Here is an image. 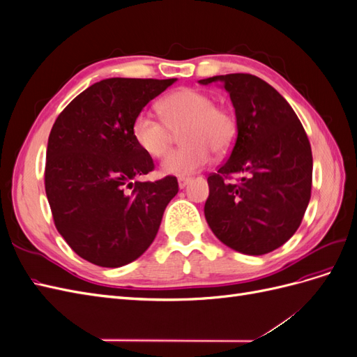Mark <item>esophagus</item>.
<instances>
[{
    "mask_svg": "<svg viewBox=\"0 0 357 357\" xmlns=\"http://www.w3.org/2000/svg\"><path fill=\"white\" fill-rule=\"evenodd\" d=\"M190 181H192L190 177H178V188L180 189H185Z\"/></svg>",
    "mask_w": 357,
    "mask_h": 357,
    "instance_id": "obj_1",
    "label": "esophagus"
}]
</instances>
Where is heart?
<instances>
[{"label": "heart", "mask_w": 357, "mask_h": 357, "mask_svg": "<svg viewBox=\"0 0 357 357\" xmlns=\"http://www.w3.org/2000/svg\"><path fill=\"white\" fill-rule=\"evenodd\" d=\"M160 113L164 121L149 110L139 112L131 132L147 156L162 158L174 142V134L182 131L183 146L162 162L164 174L188 176L197 172L210 162L211 150L219 155L226 153L235 143V117L215 107L208 93L192 88L178 89L160 101Z\"/></svg>", "instance_id": "b5f03b06"}]
</instances>
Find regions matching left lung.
<instances>
[{
    "instance_id": "8db88e82",
    "label": "left lung",
    "mask_w": 357,
    "mask_h": 357,
    "mask_svg": "<svg viewBox=\"0 0 357 357\" xmlns=\"http://www.w3.org/2000/svg\"><path fill=\"white\" fill-rule=\"evenodd\" d=\"M199 83H222L236 117L229 159L207 178L205 219L213 234L235 252H273L296 232L308 207V137L289 102L256 75H214ZM235 172L246 174L236 185L225 181Z\"/></svg>"
}]
</instances>
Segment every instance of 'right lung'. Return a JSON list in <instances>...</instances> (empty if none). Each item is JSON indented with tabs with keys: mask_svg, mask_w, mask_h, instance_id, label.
<instances>
[{
	"mask_svg": "<svg viewBox=\"0 0 357 357\" xmlns=\"http://www.w3.org/2000/svg\"><path fill=\"white\" fill-rule=\"evenodd\" d=\"M177 79L113 77L63 109L49 135L45 186L62 238L84 261L119 268L153 243L176 177L138 178L153 160L132 138L135 116Z\"/></svg>",
	"mask_w": 357,
	"mask_h": 357,
	"instance_id": "1",
	"label": "right lung"
}]
</instances>
